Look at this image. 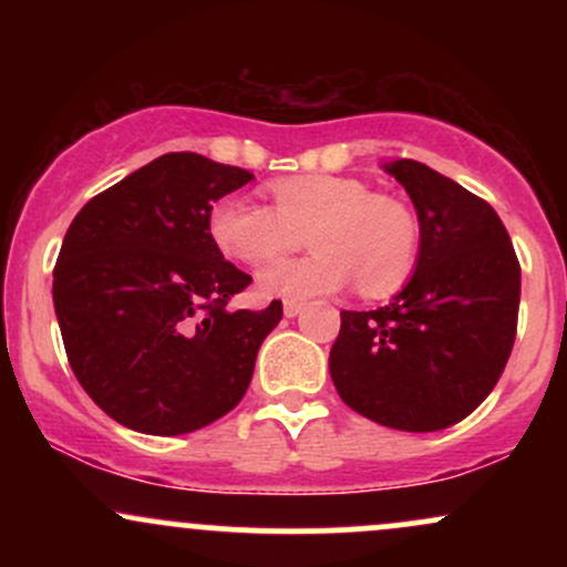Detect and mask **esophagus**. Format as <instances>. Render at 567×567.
<instances>
[{
  "instance_id": "obj_1",
  "label": "esophagus",
  "mask_w": 567,
  "mask_h": 567,
  "mask_svg": "<svg viewBox=\"0 0 567 567\" xmlns=\"http://www.w3.org/2000/svg\"><path fill=\"white\" fill-rule=\"evenodd\" d=\"M303 311V303L298 301H285V317H298Z\"/></svg>"
}]
</instances>
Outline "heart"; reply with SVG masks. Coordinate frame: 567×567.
I'll list each match as a JSON object with an SVG mask.
<instances>
[{"label": "heart", "mask_w": 567, "mask_h": 567, "mask_svg": "<svg viewBox=\"0 0 567 567\" xmlns=\"http://www.w3.org/2000/svg\"><path fill=\"white\" fill-rule=\"evenodd\" d=\"M271 207L224 197L210 207L207 231L226 258L264 264L285 256L309 231L315 252L264 266L258 296L309 301L360 279L365 296H386L405 282L419 252V224L405 202L370 194L351 175L309 173L269 184Z\"/></svg>", "instance_id": "b5f03b06"}]
</instances>
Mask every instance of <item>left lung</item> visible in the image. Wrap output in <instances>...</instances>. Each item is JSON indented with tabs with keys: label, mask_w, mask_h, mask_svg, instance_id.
Returning a JSON list of instances; mask_svg holds the SVG:
<instances>
[{
	"label": "left lung",
	"mask_w": 567,
	"mask_h": 567,
	"mask_svg": "<svg viewBox=\"0 0 567 567\" xmlns=\"http://www.w3.org/2000/svg\"><path fill=\"white\" fill-rule=\"evenodd\" d=\"M419 216L413 277L386 306L341 311L330 379L351 410L400 432L458 424L512 354L519 264L485 199L415 159L381 165Z\"/></svg>",
	"instance_id": "8db88e82"
}]
</instances>
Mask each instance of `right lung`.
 Returning a JSON list of instances; mask_svg holds the SVG:
<instances>
[{
    "mask_svg": "<svg viewBox=\"0 0 567 567\" xmlns=\"http://www.w3.org/2000/svg\"><path fill=\"white\" fill-rule=\"evenodd\" d=\"M250 181L202 154H162L71 220L53 271L58 324L76 381L116 424L197 432L250 386L282 303L226 309L250 275L207 231L213 202Z\"/></svg>",
    "mask_w": 567,
    "mask_h": 567,
    "instance_id": "add662e5",
    "label": "right lung"
}]
</instances>
